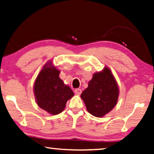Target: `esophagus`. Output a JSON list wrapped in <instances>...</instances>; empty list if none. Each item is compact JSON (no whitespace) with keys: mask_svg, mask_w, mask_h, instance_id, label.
<instances>
[{"mask_svg":"<svg viewBox=\"0 0 154 154\" xmlns=\"http://www.w3.org/2000/svg\"><path fill=\"white\" fill-rule=\"evenodd\" d=\"M74 92H75V94L80 95L81 94H82V90L79 89V88H77V89H75L74 90Z\"/></svg>","mask_w":154,"mask_h":154,"instance_id":"obj_1","label":"esophagus"}]
</instances>
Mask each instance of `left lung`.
I'll list each match as a JSON object with an SVG mask.
<instances>
[{
    "label": "left lung",
    "mask_w": 154,
    "mask_h": 154,
    "mask_svg": "<svg viewBox=\"0 0 154 154\" xmlns=\"http://www.w3.org/2000/svg\"><path fill=\"white\" fill-rule=\"evenodd\" d=\"M118 96V83L108 67L94 74L88 87L81 94L88 111L97 118L103 117L114 108Z\"/></svg>",
    "instance_id": "left-lung-1"
}]
</instances>
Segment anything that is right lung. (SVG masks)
Returning <instances> with one entry per match:
<instances>
[{
	"label": "right lung",
	"mask_w": 154,
	"mask_h": 154,
	"mask_svg": "<svg viewBox=\"0 0 154 154\" xmlns=\"http://www.w3.org/2000/svg\"><path fill=\"white\" fill-rule=\"evenodd\" d=\"M60 71L49 61L43 66L34 84V94L38 106L51 115L64 110L67 100L74 96L69 85L59 77Z\"/></svg>",
	"instance_id": "add662e5"
}]
</instances>
